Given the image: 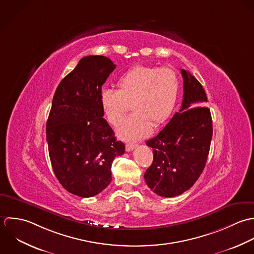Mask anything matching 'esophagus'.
<instances>
[{"mask_svg":"<svg viewBox=\"0 0 254 254\" xmlns=\"http://www.w3.org/2000/svg\"><path fill=\"white\" fill-rule=\"evenodd\" d=\"M135 147H136V144H134V143H127V144L126 145V150H127V152H129V151L133 150Z\"/></svg>","mask_w":254,"mask_h":254,"instance_id":"1","label":"esophagus"}]
</instances>
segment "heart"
<instances>
[{
    "mask_svg": "<svg viewBox=\"0 0 254 254\" xmlns=\"http://www.w3.org/2000/svg\"><path fill=\"white\" fill-rule=\"evenodd\" d=\"M117 86L118 91H102L103 112L117 127L131 106L134 114L124 120L118 135L125 140H138L172 116L179 98L180 78L170 67L135 65L119 77Z\"/></svg>",
    "mask_w": 254,
    "mask_h": 254,
    "instance_id": "obj_1",
    "label": "heart"
}]
</instances>
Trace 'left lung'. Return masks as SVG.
Segmentation results:
<instances>
[{
	"instance_id": "left-lung-1",
	"label": "left lung",
	"mask_w": 254,
	"mask_h": 254,
	"mask_svg": "<svg viewBox=\"0 0 254 254\" xmlns=\"http://www.w3.org/2000/svg\"><path fill=\"white\" fill-rule=\"evenodd\" d=\"M182 108L146 144L153 149L152 165L144 180L156 194L178 196L190 190L205 167L213 134L210 110L200 82L186 69Z\"/></svg>"
}]
</instances>
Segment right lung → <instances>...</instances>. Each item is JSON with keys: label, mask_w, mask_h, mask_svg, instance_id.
Returning <instances> with one entry per match:
<instances>
[{"label": "right lung", "mask_w": 254, "mask_h": 254, "mask_svg": "<svg viewBox=\"0 0 254 254\" xmlns=\"http://www.w3.org/2000/svg\"><path fill=\"white\" fill-rule=\"evenodd\" d=\"M116 64L104 56H87L58 85L46 125L52 168L68 192L91 197L112 181V163L125 153L100 103L102 85Z\"/></svg>", "instance_id": "add662e5"}]
</instances>
